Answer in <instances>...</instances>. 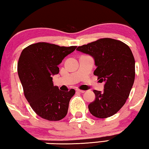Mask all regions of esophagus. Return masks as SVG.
<instances>
[{"mask_svg": "<svg viewBox=\"0 0 149 149\" xmlns=\"http://www.w3.org/2000/svg\"><path fill=\"white\" fill-rule=\"evenodd\" d=\"M76 91H77V92H80V93H84V92H85V91H84V90H79V89H76Z\"/></svg>", "mask_w": 149, "mask_h": 149, "instance_id": "esophagus-1", "label": "esophagus"}]
</instances>
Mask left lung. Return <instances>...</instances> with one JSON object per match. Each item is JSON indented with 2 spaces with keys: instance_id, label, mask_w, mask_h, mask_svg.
<instances>
[{
  "instance_id": "8db88e82",
  "label": "left lung",
  "mask_w": 149,
  "mask_h": 149,
  "mask_svg": "<svg viewBox=\"0 0 149 149\" xmlns=\"http://www.w3.org/2000/svg\"><path fill=\"white\" fill-rule=\"evenodd\" d=\"M76 49L94 58V74L105 81L104 90H94L96 99L88 105L91 114L106 118L116 114L129 96L135 77V61L129 47L119 40L102 38Z\"/></svg>"
}]
</instances>
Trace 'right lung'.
Masks as SVG:
<instances>
[{
	"instance_id": "add662e5",
	"label": "right lung",
	"mask_w": 149,
	"mask_h": 149,
	"mask_svg": "<svg viewBox=\"0 0 149 149\" xmlns=\"http://www.w3.org/2000/svg\"><path fill=\"white\" fill-rule=\"evenodd\" d=\"M77 46H59L45 42L31 44L20 55L17 71L26 100L36 114L49 121L63 119L75 91L59 90L53 86L52 75L59 72L58 65Z\"/></svg>"
}]
</instances>
